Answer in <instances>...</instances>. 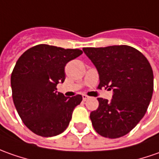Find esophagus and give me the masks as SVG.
<instances>
[{
    "mask_svg": "<svg viewBox=\"0 0 159 159\" xmlns=\"http://www.w3.org/2000/svg\"><path fill=\"white\" fill-rule=\"evenodd\" d=\"M82 99H83V101H87V99H89V96H87V94H83L82 95Z\"/></svg>",
    "mask_w": 159,
    "mask_h": 159,
    "instance_id": "obj_1",
    "label": "esophagus"
}]
</instances>
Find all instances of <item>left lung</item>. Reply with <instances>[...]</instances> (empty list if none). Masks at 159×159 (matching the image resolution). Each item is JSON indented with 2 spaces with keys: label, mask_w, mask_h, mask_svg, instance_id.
Masks as SVG:
<instances>
[{
  "label": "left lung",
  "mask_w": 159,
  "mask_h": 159,
  "mask_svg": "<svg viewBox=\"0 0 159 159\" xmlns=\"http://www.w3.org/2000/svg\"><path fill=\"white\" fill-rule=\"evenodd\" d=\"M100 76L98 88L114 91L108 102L97 98L99 107L91 112L95 131L104 137H123L145 115L153 93V72L144 55L129 45L83 48Z\"/></svg>",
  "instance_id": "obj_1"
}]
</instances>
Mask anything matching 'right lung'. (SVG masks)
<instances>
[{
	"mask_svg": "<svg viewBox=\"0 0 159 159\" xmlns=\"http://www.w3.org/2000/svg\"><path fill=\"white\" fill-rule=\"evenodd\" d=\"M82 53L79 49L37 44L18 58L11 74L13 102L22 122L33 133L54 137L68 127L82 96L67 98L57 93L56 87L65 81L66 65Z\"/></svg>",
	"mask_w": 159,
	"mask_h": 159,
	"instance_id": "obj_1",
	"label": "right lung"
}]
</instances>
